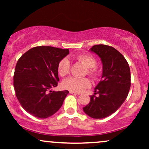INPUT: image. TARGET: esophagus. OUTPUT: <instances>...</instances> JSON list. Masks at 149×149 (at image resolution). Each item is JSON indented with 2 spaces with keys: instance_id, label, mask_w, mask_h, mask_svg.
<instances>
[{
  "instance_id": "1",
  "label": "esophagus",
  "mask_w": 149,
  "mask_h": 149,
  "mask_svg": "<svg viewBox=\"0 0 149 149\" xmlns=\"http://www.w3.org/2000/svg\"><path fill=\"white\" fill-rule=\"evenodd\" d=\"M69 93H71V94H73V95H80V93L74 92V91H69Z\"/></svg>"
}]
</instances>
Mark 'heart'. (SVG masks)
Returning a JSON list of instances; mask_svg holds the SVG:
<instances>
[{
  "instance_id": "heart-1",
  "label": "heart",
  "mask_w": 149,
  "mask_h": 149,
  "mask_svg": "<svg viewBox=\"0 0 149 149\" xmlns=\"http://www.w3.org/2000/svg\"><path fill=\"white\" fill-rule=\"evenodd\" d=\"M77 60L87 67L86 74L95 79L99 75V72L96 67V60L90 54H79L76 57ZM58 71L61 77H64L69 74L70 71V62L67 58H64L59 62ZM91 82L87 78L69 77L65 79L62 83L64 89L72 91L76 93H81L85 89L90 87Z\"/></svg>"
}]
</instances>
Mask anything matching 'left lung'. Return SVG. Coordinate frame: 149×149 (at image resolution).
<instances>
[{
  "label": "left lung",
  "mask_w": 149,
  "mask_h": 149,
  "mask_svg": "<svg viewBox=\"0 0 149 149\" xmlns=\"http://www.w3.org/2000/svg\"><path fill=\"white\" fill-rule=\"evenodd\" d=\"M90 50L101 58L102 77L83 109L91 118L103 119L117 111L127 98L131 85L130 69L124 56L113 47L95 45Z\"/></svg>",
  "instance_id": "8db88e82"
}]
</instances>
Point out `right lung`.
<instances>
[{"label":"right lung","mask_w":149,"mask_h":149,"mask_svg":"<svg viewBox=\"0 0 149 149\" xmlns=\"http://www.w3.org/2000/svg\"><path fill=\"white\" fill-rule=\"evenodd\" d=\"M68 54V49L38 46L24 53L18 60L13 86L20 104L30 115L45 119L62 107L68 91L50 89L58 85V64Z\"/></svg>","instance_id":"1"}]
</instances>
